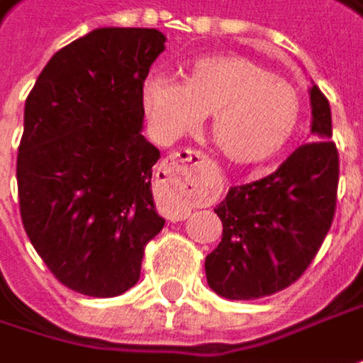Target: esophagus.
<instances>
[{"label": "esophagus", "mask_w": 363, "mask_h": 363, "mask_svg": "<svg viewBox=\"0 0 363 363\" xmlns=\"http://www.w3.org/2000/svg\"><path fill=\"white\" fill-rule=\"evenodd\" d=\"M202 163H204V155L200 151H191V149L175 151L167 155L159 165L157 184H163L182 196H196L202 190ZM173 216L184 218L186 212L177 206Z\"/></svg>", "instance_id": "esophagus-1"}]
</instances>
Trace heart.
Masks as SVG:
<instances>
[{
	"label": "heart",
	"mask_w": 363,
	"mask_h": 363,
	"mask_svg": "<svg viewBox=\"0 0 363 363\" xmlns=\"http://www.w3.org/2000/svg\"><path fill=\"white\" fill-rule=\"evenodd\" d=\"M143 108L159 138L194 133L212 114V140L227 159L255 165L280 155L294 138L302 100L290 82L239 55L200 57L184 82L151 75L143 83Z\"/></svg>",
	"instance_id": "b5f03b06"
}]
</instances>
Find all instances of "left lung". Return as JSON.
<instances>
[{"label": "left lung", "mask_w": 363, "mask_h": 363, "mask_svg": "<svg viewBox=\"0 0 363 363\" xmlns=\"http://www.w3.org/2000/svg\"><path fill=\"white\" fill-rule=\"evenodd\" d=\"M313 143L300 145L257 182L233 186L214 208L223 239L204 262L208 286L223 298L255 300L298 280L325 241L337 204L339 153L331 106L311 87Z\"/></svg>", "instance_id": "1"}]
</instances>
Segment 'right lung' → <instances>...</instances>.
<instances>
[{"mask_svg":"<svg viewBox=\"0 0 363 363\" xmlns=\"http://www.w3.org/2000/svg\"><path fill=\"white\" fill-rule=\"evenodd\" d=\"M165 36L98 28L61 48L28 94L18 196L28 239L63 286L112 298L140 278L163 228L151 190L159 149L143 130V83Z\"/></svg>","mask_w":363,"mask_h":363,"instance_id":"add662e5","label":"right lung"}]
</instances>
